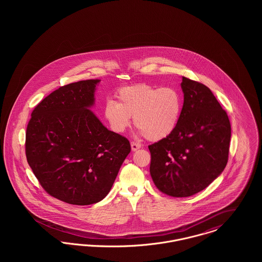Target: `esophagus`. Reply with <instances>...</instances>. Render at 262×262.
<instances>
[{
	"label": "esophagus",
	"mask_w": 262,
	"mask_h": 262,
	"mask_svg": "<svg viewBox=\"0 0 262 262\" xmlns=\"http://www.w3.org/2000/svg\"><path fill=\"white\" fill-rule=\"evenodd\" d=\"M130 146H132V150L133 151H137V149H139L141 147V144L137 143V142H132Z\"/></svg>",
	"instance_id": "1"
}]
</instances>
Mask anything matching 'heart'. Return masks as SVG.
Returning <instances> with one entry per match:
<instances>
[{"instance_id":"obj_1","label":"heart","mask_w":262,"mask_h":262,"mask_svg":"<svg viewBox=\"0 0 262 262\" xmlns=\"http://www.w3.org/2000/svg\"><path fill=\"white\" fill-rule=\"evenodd\" d=\"M117 97L118 102L109 100L103 108L113 132L124 133L133 117L138 133L153 141L170 137L177 128L183 100L176 88L137 84L121 88Z\"/></svg>"}]
</instances>
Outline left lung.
<instances>
[{
  "instance_id": "obj_1",
  "label": "left lung",
  "mask_w": 262,
  "mask_h": 262,
  "mask_svg": "<svg viewBox=\"0 0 262 262\" xmlns=\"http://www.w3.org/2000/svg\"><path fill=\"white\" fill-rule=\"evenodd\" d=\"M184 105L170 137L148 146L150 174L157 188L174 198L208 187L228 162L231 124L211 90L183 76Z\"/></svg>"
}]
</instances>
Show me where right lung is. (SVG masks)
Here are the masks:
<instances>
[{
	"label": "right lung",
	"mask_w": 262,
	"mask_h": 262,
	"mask_svg": "<svg viewBox=\"0 0 262 262\" xmlns=\"http://www.w3.org/2000/svg\"><path fill=\"white\" fill-rule=\"evenodd\" d=\"M99 83L88 79L55 90L35 107L26 129V158L40 185L70 204L103 200L130 152L129 141L90 110Z\"/></svg>",
	"instance_id": "obj_1"
}]
</instances>
